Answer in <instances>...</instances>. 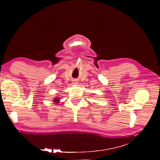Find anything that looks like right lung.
Returning <instances> with one entry per match:
<instances>
[{"instance_id":"1","label":"right lung","mask_w":160,"mask_h":160,"mask_svg":"<svg viewBox=\"0 0 160 160\" xmlns=\"http://www.w3.org/2000/svg\"><path fill=\"white\" fill-rule=\"evenodd\" d=\"M55 99V100H54L55 103H59V98H55V99Z\"/></svg>"}]
</instances>
